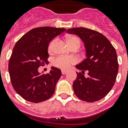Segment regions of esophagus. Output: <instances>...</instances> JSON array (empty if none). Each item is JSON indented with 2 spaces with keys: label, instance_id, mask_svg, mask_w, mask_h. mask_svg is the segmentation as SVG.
Wrapping results in <instances>:
<instances>
[{
  "label": "esophagus",
  "instance_id": "esophagus-1",
  "mask_svg": "<svg viewBox=\"0 0 128 128\" xmlns=\"http://www.w3.org/2000/svg\"><path fill=\"white\" fill-rule=\"evenodd\" d=\"M66 72H67V71L66 70H62V74H63V75L66 74Z\"/></svg>",
  "mask_w": 128,
  "mask_h": 128
}]
</instances>
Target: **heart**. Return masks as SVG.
<instances>
[{
	"label": "heart",
	"mask_w": 128,
	"mask_h": 128,
	"mask_svg": "<svg viewBox=\"0 0 128 128\" xmlns=\"http://www.w3.org/2000/svg\"><path fill=\"white\" fill-rule=\"evenodd\" d=\"M66 41L70 47H71L73 45L75 44H78L80 46V39L76 36H70L66 37ZM55 43V40H53L50 43L49 46H48V50L49 51H52V50L53 46ZM76 62V60L72 58H68L65 57V56H59V57L56 58V59H54L53 61V65L55 66L62 69H67L70 67L72 64Z\"/></svg>",
	"instance_id": "heart-1"
}]
</instances>
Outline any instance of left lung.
Instances as JSON below:
<instances>
[{
    "instance_id": "obj_1",
    "label": "left lung",
    "mask_w": 128,
    "mask_h": 128,
    "mask_svg": "<svg viewBox=\"0 0 128 128\" xmlns=\"http://www.w3.org/2000/svg\"><path fill=\"white\" fill-rule=\"evenodd\" d=\"M66 32L78 35L84 45L86 58L76 65L77 72L73 89L79 99L92 102L104 98L115 84L118 64L116 50L100 32L84 28H71ZM86 71L88 76L84 74Z\"/></svg>"
}]
</instances>
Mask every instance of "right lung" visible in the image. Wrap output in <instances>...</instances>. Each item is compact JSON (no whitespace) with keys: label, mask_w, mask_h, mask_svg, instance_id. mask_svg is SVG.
<instances>
[{"label":"right lung","mask_w":128,"mask_h":128,"mask_svg":"<svg viewBox=\"0 0 128 128\" xmlns=\"http://www.w3.org/2000/svg\"><path fill=\"white\" fill-rule=\"evenodd\" d=\"M65 30L52 27L34 28L16 43L9 61V73L14 90L26 100L37 103L54 94L61 70L52 66L49 73L42 74L38 68L48 62V44Z\"/></svg>","instance_id":"obj_1"}]
</instances>
